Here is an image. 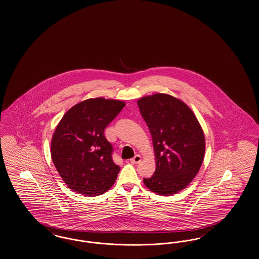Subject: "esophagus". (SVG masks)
<instances>
[{"instance_id": "obj_1", "label": "esophagus", "mask_w": 259, "mask_h": 259, "mask_svg": "<svg viewBox=\"0 0 259 259\" xmlns=\"http://www.w3.org/2000/svg\"><path fill=\"white\" fill-rule=\"evenodd\" d=\"M141 160H142V157H141L139 154H136L133 158L130 159V162H131L132 164H138V163L141 162Z\"/></svg>"}]
</instances>
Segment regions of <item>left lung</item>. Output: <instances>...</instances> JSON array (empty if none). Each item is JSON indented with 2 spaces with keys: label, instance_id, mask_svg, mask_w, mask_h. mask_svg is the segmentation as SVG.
<instances>
[{
  "label": "left lung",
  "instance_id": "obj_1",
  "mask_svg": "<svg viewBox=\"0 0 259 259\" xmlns=\"http://www.w3.org/2000/svg\"><path fill=\"white\" fill-rule=\"evenodd\" d=\"M151 134L156 169L144 179L151 191L172 195L195 178L204 160L205 137L192 111L179 99L154 94L138 101Z\"/></svg>",
  "mask_w": 259,
  "mask_h": 259
}]
</instances>
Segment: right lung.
Masks as SVG:
<instances>
[{"instance_id": "obj_1", "label": "right lung", "mask_w": 259, "mask_h": 259, "mask_svg": "<svg viewBox=\"0 0 259 259\" xmlns=\"http://www.w3.org/2000/svg\"><path fill=\"white\" fill-rule=\"evenodd\" d=\"M125 103L88 99L67 111L51 142V157L62 180L75 192L97 196L114 184L120 167L112 160L113 148L106 139V127Z\"/></svg>"}]
</instances>
